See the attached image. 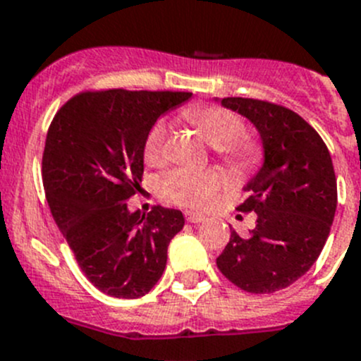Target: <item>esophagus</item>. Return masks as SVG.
Listing matches in <instances>:
<instances>
[{"label": "esophagus", "instance_id": "esophagus-1", "mask_svg": "<svg viewBox=\"0 0 361 361\" xmlns=\"http://www.w3.org/2000/svg\"><path fill=\"white\" fill-rule=\"evenodd\" d=\"M185 217H187V221L192 222V224H197V222L204 221V215L197 214V212H187V214H185Z\"/></svg>", "mask_w": 361, "mask_h": 361}]
</instances>
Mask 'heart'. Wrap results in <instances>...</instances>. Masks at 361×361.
Returning a JSON list of instances; mask_svg holds the SVG:
<instances>
[{
  "label": "heart",
  "mask_w": 361,
  "mask_h": 361,
  "mask_svg": "<svg viewBox=\"0 0 361 361\" xmlns=\"http://www.w3.org/2000/svg\"><path fill=\"white\" fill-rule=\"evenodd\" d=\"M187 119L200 130L203 139L214 147L217 157L233 167H247L257 160V144L242 135L244 126L238 116L219 106L188 110ZM167 133L165 121L151 126L144 142V160L149 165H161L167 154ZM222 185V178L215 171H171L161 181V194L174 203L187 207H207Z\"/></svg>",
  "instance_id": "1"
}]
</instances>
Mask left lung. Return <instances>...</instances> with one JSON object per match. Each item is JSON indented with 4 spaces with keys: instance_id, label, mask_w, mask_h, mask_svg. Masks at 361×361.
I'll return each instance as SVG.
<instances>
[{
    "instance_id": "left-lung-1",
    "label": "left lung",
    "mask_w": 361,
    "mask_h": 361,
    "mask_svg": "<svg viewBox=\"0 0 361 361\" xmlns=\"http://www.w3.org/2000/svg\"><path fill=\"white\" fill-rule=\"evenodd\" d=\"M214 101L257 128L264 151L237 208L255 212L257 226L247 237L231 228L217 267L242 290L272 294L306 274L328 240L336 210L331 154L317 131L285 106L249 97Z\"/></svg>"
}]
</instances>
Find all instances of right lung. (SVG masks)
I'll return each mask as SVG.
<instances>
[{"label": "right lung", "mask_w": 361, "mask_h": 361, "mask_svg": "<svg viewBox=\"0 0 361 361\" xmlns=\"http://www.w3.org/2000/svg\"><path fill=\"white\" fill-rule=\"evenodd\" d=\"M190 92L112 89L82 92L56 112L46 137L42 181L55 222L89 281L112 298L146 295L164 274L167 247L183 230L180 210L131 212L144 142Z\"/></svg>", "instance_id": "add662e5"}]
</instances>
